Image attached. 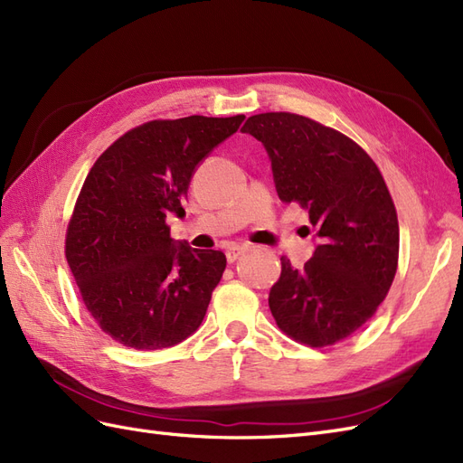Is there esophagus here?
<instances>
[{"label":"esophagus","mask_w":463,"mask_h":463,"mask_svg":"<svg viewBox=\"0 0 463 463\" xmlns=\"http://www.w3.org/2000/svg\"><path fill=\"white\" fill-rule=\"evenodd\" d=\"M245 253H247V247H243V245H232L226 250V259H228L230 264H233L237 259H241Z\"/></svg>","instance_id":"1"}]
</instances>
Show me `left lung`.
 I'll use <instances>...</instances> for the list:
<instances>
[{
  "label": "left lung",
  "instance_id": "1",
  "mask_svg": "<svg viewBox=\"0 0 463 463\" xmlns=\"http://www.w3.org/2000/svg\"><path fill=\"white\" fill-rule=\"evenodd\" d=\"M241 131L264 145L279 201L305 208L318 237L303 269L279 259L272 317L299 344L334 345L376 313L398 270V214L384 177L355 141L305 116L266 111Z\"/></svg>",
  "mask_w": 463,
  "mask_h": 463
}]
</instances>
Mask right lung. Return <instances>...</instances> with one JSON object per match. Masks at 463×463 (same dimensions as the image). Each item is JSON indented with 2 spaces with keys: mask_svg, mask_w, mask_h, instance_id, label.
I'll return each instance as SVG.
<instances>
[{
  "mask_svg": "<svg viewBox=\"0 0 463 463\" xmlns=\"http://www.w3.org/2000/svg\"><path fill=\"white\" fill-rule=\"evenodd\" d=\"M245 116L154 119L109 145L82 184L65 259L96 325L133 349L170 347L201 326L226 255L170 237L165 218L194 167Z\"/></svg>",
  "mask_w": 463,
  "mask_h": 463,
  "instance_id": "1",
  "label": "right lung"
}]
</instances>
